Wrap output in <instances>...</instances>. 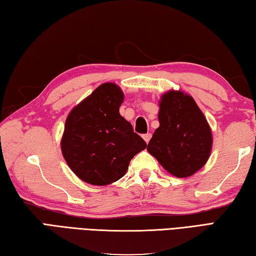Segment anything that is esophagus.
I'll return each mask as SVG.
<instances>
[{"label":"esophagus","instance_id":"34e87169","mask_svg":"<svg viewBox=\"0 0 256 256\" xmlns=\"http://www.w3.org/2000/svg\"><path fill=\"white\" fill-rule=\"evenodd\" d=\"M142 138H144V140L148 144V142H149V140H150V138H152V134H150V132L144 134V136H142Z\"/></svg>","mask_w":256,"mask_h":256}]
</instances>
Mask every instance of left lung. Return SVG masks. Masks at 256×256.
<instances>
[{"label":"left lung","mask_w":256,"mask_h":256,"mask_svg":"<svg viewBox=\"0 0 256 256\" xmlns=\"http://www.w3.org/2000/svg\"><path fill=\"white\" fill-rule=\"evenodd\" d=\"M159 127L147 150L176 177H188L203 167L212 149V132L207 120L192 97L182 91L162 96Z\"/></svg>","instance_id":"obj_1"}]
</instances>
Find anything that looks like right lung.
<instances>
[{
    "label": "right lung",
    "mask_w": 256,
    "mask_h": 256,
    "mask_svg": "<svg viewBox=\"0 0 256 256\" xmlns=\"http://www.w3.org/2000/svg\"><path fill=\"white\" fill-rule=\"evenodd\" d=\"M124 94L114 84L99 86L71 110L61 149L76 176L91 185H108L126 174L132 157L147 147L122 117Z\"/></svg>",
    "instance_id": "add662e5"
}]
</instances>
